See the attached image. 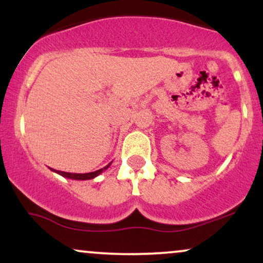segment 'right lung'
<instances>
[{"mask_svg":"<svg viewBox=\"0 0 263 263\" xmlns=\"http://www.w3.org/2000/svg\"><path fill=\"white\" fill-rule=\"evenodd\" d=\"M111 163H112V162L108 163L107 165H105V167H104V168H101V170L95 171V172H90V173H84V174H81V173H68V172L55 171V170H52V168H50V170H52L53 172H55V173L60 174V176H62V177L69 178V179H75V180H89V179H93V178L98 177L99 174H101L102 172L106 171L107 168L110 167V165H111Z\"/></svg>","mask_w":263,"mask_h":263,"instance_id":"right-lung-1","label":"right lung"}]
</instances>
